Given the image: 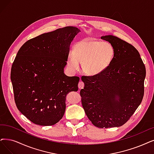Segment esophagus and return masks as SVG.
<instances>
[{
  "instance_id": "1",
  "label": "esophagus",
  "mask_w": 154,
  "mask_h": 154,
  "mask_svg": "<svg viewBox=\"0 0 154 154\" xmlns=\"http://www.w3.org/2000/svg\"><path fill=\"white\" fill-rule=\"evenodd\" d=\"M84 87V83L82 81L79 82V83H78V88L79 89H82Z\"/></svg>"
}]
</instances>
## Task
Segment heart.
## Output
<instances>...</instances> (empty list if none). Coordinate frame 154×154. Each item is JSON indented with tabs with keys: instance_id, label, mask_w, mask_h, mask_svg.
Masks as SVG:
<instances>
[{
	"instance_id": "heart-1",
	"label": "heart",
	"mask_w": 154,
	"mask_h": 154,
	"mask_svg": "<svg viewBox=\"0 0 154 154\" xmlns=\"http://www.w3.org/2000/svg\"><path fill=\"white\" fill-rule=\"evenodd\" d=\"M115 51L109 42L85 38L76 42L68 54L67 65L70 71H77L82 63L83 71L89 76L100 75L112 62Z\"/></svg>"
}]
</instances>
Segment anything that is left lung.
<instances>
[{
	"mask_svg": "<svg viewBox=\"0 0 154 154\" xmlns=\"http://www.w3.org/2000/svg\"><path fill=\"white\" fill-rule=\"evenodd\" d=\"M115 51L108 68L100 75L82 76L80 90L86 115L100 128L125 124L140 105L144 95L145 66L132 45L113 35L101 36Z\"/></svg>",
	"mask_w": 154,
	"mask_h": 154,
	"instance_id": "obj_1",
	"label": "left lung"
}]
</instances>
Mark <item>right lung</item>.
Returning a JSON list of instances; mask_svg holds the SVG:
<instances>
[{
    "label": "right lung",
    "instance_id": "right-lung-1",
    "mask_svg": "<svg viewBox=\"0 0 154 154\" xmlns=\"http://www.w3.org/2000/svg\"><path fill=\"white\" fill-rule=\"evenodd\" d=\"M80 29L59 28L28 40L11 67L14 100L20 111L40 126L56 124L64 114L66 98L78 90L79 78L64 73L69 47Z\"/></svg>",
    "mask_w": 154,
    "mask_h": 154
}]
</instances>
